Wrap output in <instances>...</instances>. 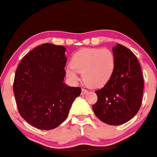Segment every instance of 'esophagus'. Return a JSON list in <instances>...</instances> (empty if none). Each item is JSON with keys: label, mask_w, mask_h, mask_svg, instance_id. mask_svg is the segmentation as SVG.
<instances>
[{"label": "esophagus", "mask_w": 157, "mask_h": 157, "mask_svg": "<svg viewBox=\"0 0 157 157\" xmlns=\"http://www.w3.org/2000/svg\"><path fill=\"white\" fill-rule=\"evenodd\" d=\"M86 93H88L87 90L84 89H82V91H81V94H86Z\"/></svg>", "instance_id": "obj_1"}]
</instances>
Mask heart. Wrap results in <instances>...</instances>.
Here are the masks:
<instances>
[{
    "instance_id": "heart-1",
    "label": "heart",
    "mask_w": 157,
    "mask_h": 157,
    "mask_svg": "<svg viewBox=\"0 0 157 157\" xmlns=\"http://www.w3.org/2000/svg\"><path fill=\"white\" fill-rule=\"evenodd\" d=\"M70 64L66 68V74L71 82H78V73H82L86 83L92 88H100L113 76L116 60L109 48H86L75 52Z\"/></svg>"
}]
</instances>
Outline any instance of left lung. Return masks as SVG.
<instances>
[{
  "mask_svg": "<svg viewBox=\"0 0 157 157\" xmlns=\"http://www.w3.org/2000/svg\"><path fill=\"white\" fill-rule=\"evenodd\" d=\"M112 51L114 72L104 87L96 91L97 101L92 109L101 121L119 125L131 120L140 110L144 80L137 58L130 49L117 44Z\"/></svg>",
  "mask_w": 157,
  "mask_h": 157,
  "instance_id": "left-lung-1",
  "label": "left lung"
}]
</instances>
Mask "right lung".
Segmentation results:
<instances>
[{"instance_id":"1","label":"right lung","mask_w":157,"mask_h":157,"mask_svg":"<svg viewBox=\"0 0 157 157\" xmlns=\"http://www.w3.org/2000/svg\"><path fill=\"white\" fill-rule=\"evenodd\" d=\"M66 48L44 44L23 57L16 70L13 91L21 116L40 130H52L67 118L80 87L63 82Z\"/></svg>"}]
</instances>
